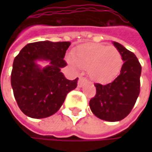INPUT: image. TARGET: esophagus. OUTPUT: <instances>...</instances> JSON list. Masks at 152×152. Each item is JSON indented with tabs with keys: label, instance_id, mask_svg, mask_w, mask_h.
<instances>
[{
	"label": "esophagus",
	"instance_id": "34e87169",
	"mask_svg": "<svg viewBox=\"0 0 152 152\" xmlns=\"http://www.w3.org/2000/svg\"><path fill=\"white\" fill-rule=\"evenodd\" d=\"M84 82H85V79L84 78H82V77H80L79 79V82H78V86L79 87H82V85L84 84Z\"/></svg>",
	"mask_w": 152,
	"mask_h": 152
}]
</instances>
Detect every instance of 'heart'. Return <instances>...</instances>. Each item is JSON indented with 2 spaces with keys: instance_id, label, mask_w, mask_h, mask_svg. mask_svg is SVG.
I'll use <instances>...</instances> for the list:
<instances>
[{
  "instance_id": "heart-1",
  "label": "heart",
  "mask_w": 152,
  "mask_h": 152,
  "mask_svg": "<svg viewBox=\"0 0 152 152\" xmlns=\"http://www.w3.org/2000/svg\"><path fill=\"white\" fill-rule=\"evenodd\" d=\"M67 61L75 68L87 69L94 82L107 84L118 77L123 67L122 55L116 47L97 43L78 46Z\"/></svg>"
}]
</instances>
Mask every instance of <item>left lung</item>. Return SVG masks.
I'll return each mask as SVG.
<instances>
[{
	"instance_id": "obj_1",
	"label": "left lung",
	"mask_w": 152,
	"mask_h": 152,
	"mask_svg": "<svg viewBox=\"0 0 152 152\" xmlns=\"http://www.w3.org/2000/svg\"><path fill=\"white\" fill-rule=\"evenodd\" d=\"M113 45L124 61L120 74L107 85L95 84L96 94L90 101L94 115L108 122L124 119L131 112L140 94L141 74L136 56L118 42L113 41Z\"/></svg>"
}]
</instances>
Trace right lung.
Returning a JSON list of instances; mask_svg holds the SVG:
<instances>
[{
    "label": "right lung",
    "mask_w": 152,
    "mask_h": 152,
    "mask_svg": "<svg viewBox=\"0 0 152 152\" xmlns=\"http://www.w3.org/2000/svg\"><path fill=\"white\" fill-rule=\"evenodd\" d=\"M70 42L38 41L25 45L15 57L11 85L20 110L32 118H44L56 113L67 93L77 87L78 78L68 80L61 72L67 66L65 53ZM39 61L48 65L41 68Z\"/></svg>",
    "instance_id": "right-lung-1"
}]
</instances>
